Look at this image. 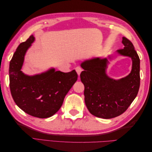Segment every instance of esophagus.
I'll use <instances>...</instances> for the list:
<instances>
[{
	"label": "esophagus",
	"instance_id": "obj_1",
	"mask_svg": "<svg viewBox=\"0 0 152 152\" xmlns=\"http://www.w3.org/2000/svg\"><path fill=\"white\" fill-rule=\"evenodd\" d=\"M75 70H76V72H77V74L79 75H80V73H81L82 71V69L80 66H77V67L75 68Z\"/></svg>",
	"mask_w": 152,
	"mask_h": 152
}]
</instances>
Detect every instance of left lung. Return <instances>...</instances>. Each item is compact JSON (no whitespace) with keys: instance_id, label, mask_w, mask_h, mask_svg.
<instances>
[{"instance_id":"left-lung-1","label":"left lung","mask_w":152,"mask_h":152,"mask_svg":"<svg viewBox=\"0 0 152 152\" xmlns=\"http://www.w3.org/2000/svg\"><path fill=\"white\" fill-rule=\"evenodd\" d=\"M122 49L116 53L132 59L131 73L125 77L115 80L109 77L107 69L112 56L94 58L82 62L84 69L80 80L84 84L85 103L93 115L105 119L122 114L136 98L140 86V59L132 43L122 37Z\"/></svg>"}]
</instances>
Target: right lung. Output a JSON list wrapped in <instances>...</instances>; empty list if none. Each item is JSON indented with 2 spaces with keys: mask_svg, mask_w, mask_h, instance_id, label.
<instances>
[{
  "mask_svg": "<svg viewBox=\"0 0 152 152\" xmlns=\"http://www.w3.org/2000/svg\"><path fill=\"white\" fill-rule=\"evenodd\" d=\"M34 41L31 35L13 54L9 70L10 90L15 103L23 111L33 117L48 118L61 108L78 75L75 70L64 73L54 68L34 75L24 73L21 70L25 56Z\"/></svg>",
  "mask_w": 152,
  "mask_h": 152,
  "instance_id": "add662e5",
  "label": "right lung"
}]
</instances>
